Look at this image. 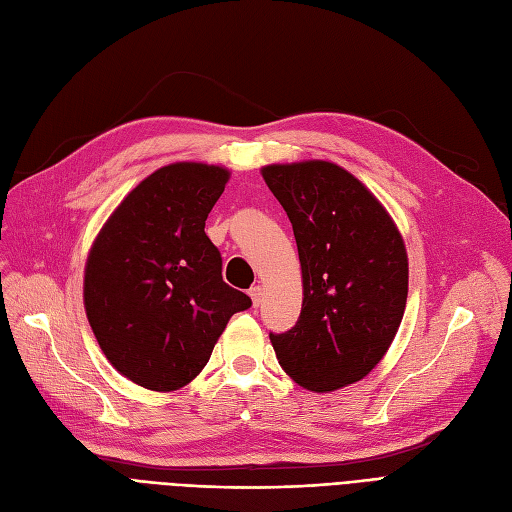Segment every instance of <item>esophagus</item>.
<instances>
[{
    "instance_id": "obj_1",
    "label": "esophagus",
    "mask_w": 512,
    "mask_h": 512,
    "mask_svg": "<svg viewBox=\"0 0 512 512\" xmlns=\"http://www.w3.org/2000/svg\"><path fill=\"white\" fill-rule=\"evenodd\" d=\"M250 296H252V303H254V307H260V303H262V296H264V288H262V286H254V288H250Z\"/></svg>"
}]
</instances>
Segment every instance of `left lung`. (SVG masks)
Masks as SVG:
<instances>
[{"instance_id": "1", "label": "left lung", "mask_w": 512, "mask_h": 512, "mask_svg": "<svg viewBox=\"0 0 512 512\" xmlns=\"http://www.w3.org/2000/svg\"><path fill=\"white\" fill-rule=\"evenodd\" d=\"M286 209L303 271L294 328L269 334L281 368L305 390L364 379L390 349L409 294V258L385 207L328 161L262 167Z\"/></svg>"}]
</instances>
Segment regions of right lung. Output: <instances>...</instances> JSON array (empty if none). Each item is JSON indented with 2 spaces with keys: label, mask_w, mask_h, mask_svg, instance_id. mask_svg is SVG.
Returning a JSON list of instances; mask_svg holds the SVG:
<instances>
[{
  "label": "right lung",
  "mask_w": 512,
  "mask_h": 512,
  "mask_svg": "<svg viewBox=\"0 0 512 512\" xmlns=\"http://www.w3.org/2000/svg\"><path fill=\"white\" fill-rule=\"evenodd\" d=\"M231 173L173 163L139 182L103 224L84 267V309L105 358L152 392L188 385L252 298L222 279L205 220Z\"/></svg>",
  "instance_id": "right-lung-1"
}]
</instances>
